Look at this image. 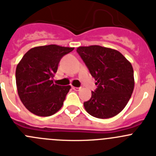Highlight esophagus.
<instances>
[{
    "mask_svg": "<svg viewBox=\"0 0 156 156\" xmlns=\"http://www.w3.org/2000/svg\"><path fill=\"white\" fill-rule=\"evenodd\" d=\"M72 88L74 90H76V91H78V90H80V87H73Z\"/></svg>",
    "mask_w": 156,
    "mask_h": 156,
    "instance_id": "obj_1",
    "label": "esophagus"
}]
</instances>
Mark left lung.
I'll return each mask as SVG.
<instances>
[{"mask_svg":"<svg viewBox=\"0 0 156 156\" xmlns=\"http://www.w3.org/2000/svg\"><path fill=\"white\" fill-rule=\"evenodd\" d=\"M98 88L89 101L83 103L91 116L101 119L119 114L129 101L135 87L131 62L120 52L100 45L76 48Z\"/></svg>","mask_w":156,"mask_h":156,"instance_id":"left-lung-1","label":"left lung"}]
</instances>
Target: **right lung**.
Wrapping results in <instances>:
<instances>
[{"label": "right lung", "mask_w": 156, "mask_h": 156, "mask_svg": "<svg viewBox=\"0 0 156 156\" xmlns=\"http://www.w3.org/2000/svg\"><path fill=\"white\" fill-rule=\"evenodd\" d=\"M74 48L48 45L31 48L18 64L15 73L18 94L25 108L41 117L51 116L62 108L69 86L53 83L58 62Z\"/></svg>", "instance_id": "right-lung-1"}]
</instances>
